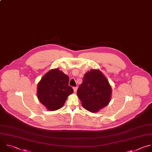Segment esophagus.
Returning a JSON list of instances; mask_svg holds the SVG:
<instances>
[{"instance_id":"esophagus-1","label":"esophagus","mask_w":152,"mask_h":152,"mask_svg":"<svg viewBox=\"0 0 152 152\" xmlns=\"http://www.w3.org/2000/svg\"><path fill=\"white\" fill-rule=\"evenodd\" d=\"M73 90H74V92H76L77 89V86H76V87H73Z\"/></svg>"}]
</instances>
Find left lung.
Masks as SVG:
<instances>
[{
	"label": "left lung",
	"instance_id": "left-lung-1",
	"mask_svg": "<svg viewBox=\"0 0 152 152\" xmlns=\"http://www.w3.org/2000/svg\"><path fill=\"white\" fill-rule=\"evenodd\" d=\"M112 89L109 80L99 70L87 72L80 85L77 95L83 107L96 113L107 106L112 98Z\"/></svg>",
	"mask_w": 152,
	"mask_h": 152
}]
</instances>
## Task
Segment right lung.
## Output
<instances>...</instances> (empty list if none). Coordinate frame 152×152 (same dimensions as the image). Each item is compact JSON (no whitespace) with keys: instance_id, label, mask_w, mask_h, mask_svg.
Masks as SVG:
<instances>
[{"instance_id":"obj_1","label":"right lung","mask_w":152,"mask_h":152,"mask_svg":"<svg viewBox=\"0 0 152 152\" xmlns=\"http://www.w3.org/2000/svg\"><path fill=\"white\" fill-rule=\"evenodd\" d=\"M69 77L58 69H51L45 74L37 86L39 102L49 111L61 109L73 88L69 86Z\"/></svg>"}]
</instances>
